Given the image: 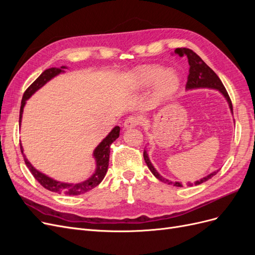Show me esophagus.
I'll return each mask as SVG.
<instances>
[{
    "instance_id": "obj_1",
    "label": "esophagus",
    "mask_w": 255,
    "mask_h": 255,
    "mask_svg": "<svg viewBox=\"0 0 255 255\" xmlns=\"http://www.w3.org/2000/svg\"><path fill=\"white\" fill-rule=\"evenodd\" d=\"M139 122H140V119L136 117V116H129L128 118L126 119L125 123H123V127L126 128H132L139 125Z\"/></svg>"
}]
</instances>
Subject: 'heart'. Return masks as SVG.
Returning a JSON list of instances; mask_svg holds the SVG:
<instances>
[{"instance_id":"obj_1","label":"heart","mask_w":255,"mask_h":255,"mask_svg":"<svg viewBox=\"0 0 255 255\" xmlns=\"http://www.w3.org/2000/svg\"><path fill=\"white\" fill-rule=\"evenodd\" d=\"M132 80L136 87H149L157 83L156 90L160 98H168L177 90L180 79L174 72H165L159 66H142L137 68L132 74Z\"/></svg>"}]
</instances>
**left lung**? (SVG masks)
Returning <instances> with one entry per match:
<instances>
[{
  "label": "left lung",
  "instance_id": "left-lung-1",
  "mask_svg": "<svg viewBox=\"0 0 255 255\" xmlns=\"http://www.w3.org/2000/svg\"><path fill=\"white\" fill-rule=\"evenodd\" d=\"M175 54H179L180 56H184L186 55L188 58V64H189V74H188V78H187V83H186V89H197V88H212V89H217L219 92L223 95L227 99V101L229 103L230 106V110L231 113L233 114V106H232V102H231V99L228 95V91L223 86L222 82L220 81V79L218 78V75L216 74L212 69L208 67L204 61L201 59L199 55L190 50V49H186V48H177L174 51ZM143 158L146 166L150 169V171L153 173V175L158 179L159 181L167 183L169 185H173V186H177V187H182L183 185L180 182H171L165 177L161 176L157 171L156 169L153 167V165L151 164V161L149 159L148 154H146V151H143ZM219 170L217 171H214L212 173H210L208 175L202 177L201 180L196 181L195 184L189 183L187 184V186H192V185H200L202 184L203 182H206L207 180L212 179V177L217 173Z\"/></svg>",
  "mask_w": 255,
  "mask_h": 255
}]
</instances>
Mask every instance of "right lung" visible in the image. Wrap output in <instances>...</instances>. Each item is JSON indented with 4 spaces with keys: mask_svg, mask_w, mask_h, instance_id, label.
Instances as JSON below:
<instances>
[{
    "mask_svg": "<svg viewBox=\"0 0 255 255\" xmlns=\"http://www.w3.org/2000/svg\"><path fill=\"white\" fill-rule=\"evenodd\" d=\"M65 68L66 67L63 66L60 68L47 69V70H44L39 76H38L36 81L25 90L24 95H23V98H22V101H21L19 125H21L23 107H24V105L26 103V100L29 99L30 96L34 95L38 89L41 88L45 83L49 82L51 79H53L54 76H56L57 74L64 72ZM119 133H120V128L115 127L112 129V132L107 135L101 142H100V144L94 151V156L96 158V164H97L96 171L89 177L88 180L84 181L82 183H78V184L58 182V181L51 179V177L39 172L38 170H36V169L32 166V164H30L27 160L24 154H23V148L21 144H20V149H21L23 157H24V161H25L27 168L29 169L30 173L33 174V176L38 181V183L41 185V186H43L45 189H48L50 191L57 192V194H65V195H69V196H79V195L85 194V192L91 190L92 188H95L104 179V176L107 172V168H109L111 144L119 137Z\"/></svg>",
    "mask_w": 255,
    "mask_h": 255,
    "instance_id": "obj_1",
    "label": "right lung"
}]
</instances>
